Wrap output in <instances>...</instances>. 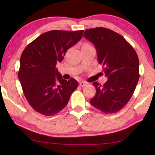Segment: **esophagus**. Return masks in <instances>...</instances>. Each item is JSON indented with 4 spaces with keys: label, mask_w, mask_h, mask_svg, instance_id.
Here are the masks:
<instances>
[{
    "label": "esophagus",
    "mask_w": 155,
    "mask_h": 155,
    "mask_svg": "<svg viewBox=\"0 0 155 155\" xmlns=\"http://www.w3.org/2000/svg\"><path fill=\"white\" fill-rule=\"evenodd\" d=\"M86 84H87V82H84V81H80L79 82V85L80 87H84V86H85Z\"/></svg>",
    "instance_id": "1"
}]
</instances>
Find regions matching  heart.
<instances>
[{
	"mask_svg": "<svg viewBox=\"0 0 155 155\" xmlns=\"http://www.w3.org/2000/svg\"><path fill=\"white\" fill-rule=\"evenodd\" d=\"M84 45H89V44H84Z\"/></svg>",
	"mask_w": 155,
	"mask_h": 155,
	"instance_id": "obj_1",
	"label": "heart"
}]
</instances>
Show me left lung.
Here are the masks:
<instances>
[{"mask_svg":"<svg viewBox=\"0 0 155 155\" xmlns=\"http://www.w3.org/2000/svg\"><path fill=\"white\" fill-rule=\"evenodd\" d=\"M84 37L94 44L99 63L108 78L104 84L94 82L93 107L105 114L119 111L133 96L139 80V59L121 35L104 27L87 29Z\"/></svg>","mask_w":155,"mask_h":155,"instance_id":"left-lung-1","label":"left lung"}]
</instances>
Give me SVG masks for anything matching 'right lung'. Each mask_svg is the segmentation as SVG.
<instances>
[{"instance_id":"right-lung-1","label":"right lung","mask_w":155,"mask_h":155,"mask_svg":"<svg viewBox=\"0 0 155 155\" xmlns=\"http://www.w3.org/2000/svg\"><path fill=\"white\" fill-rule=\"evenodd\" d=\"M83 31H46L23 51L18 78L25 98L38 113L44 116L58 113L78 87L73 78L63 79L56 65L62 61L68 49L81 39Z\"/></svg>"}]
</instances>
